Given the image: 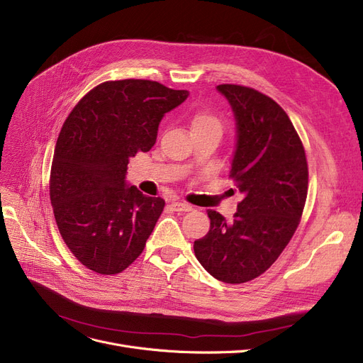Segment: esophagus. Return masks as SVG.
<instances>
[{"instance_id": "esophagus-1", "label": "esophagus", "mask_w": 363, "mask_h": 363, "mask_svg": "<svg viewBox=\"0 0 363 363\" xmlns=\"http://www.w3.org/2000/svg\"><path fill=\"white\" fill-rule=\"evenodd\" d=\"M172 209L177 211V212H190V211H193L194 208L191 206V204L184 203V201H173V203H172Z\"/></svg>"}]
</instances>
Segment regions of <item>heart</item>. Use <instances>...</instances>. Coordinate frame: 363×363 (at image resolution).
Instances as JSON below:
<instances>
[{
  "mask_svg": "<svg viewBox=\"0 0 363 363\" xmlns=\"http://www.w3.org/2000/svg\"><path fill=\"white\" fill-rule=\"evenodd\" d=\"M191 132H199V130H223V121L220 118L213 114L212 111H208V109H201V111H197L191 117Z\"/></svg>",
  "mask_w": 363,
  "mask_h": 363,
  "instance_id": "1",
  "label": "heart"
}]
</instances>
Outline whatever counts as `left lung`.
Returning <instances> with one entry per match:
<instances>
[{
	"mask_svg": "<svg viewBox=\"0 0 363 363\" xmlns=\"http://www.w3.org/2000/svg\"><path fill=\"white\" fill-rule=\"evenodd\" d=\"M235 118L238 143L230 178L243 199L233 223L208 211L211 230L194 242L199 262L224 283L261 276L286 247L307 199L306 151L281 106L261 91L219 84Z\"/></svg>",
	"mask_w": 363,
	"mask_h": 363,
	"instance_id": "obj_1",
	"label": "left lung"
}]
</instances>
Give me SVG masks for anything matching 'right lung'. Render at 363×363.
<instances>
[{
    "mask_svg": "<svg viewBox=\"0 0 363 363\" xmlns=\"http://www.w3.org/2000/svg\"><path fill=\"white\" fill-rule=\"evenodd\" d=\"M150 80L105 82L65 120L55 147L50 200L62 239L89 270L117 274L143 254L164 200L125 182L166 113L188 98Z\"/></svg>",
    "mask_w": 363,
    "mask_h": 363,
    "instance_id": "right-lung-1",
    "label": "right lung"
}]
</instances>
